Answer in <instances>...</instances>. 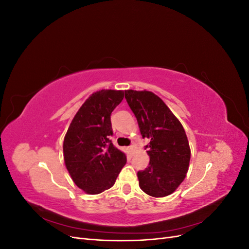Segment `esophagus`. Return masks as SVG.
Segmentation results:
<instances>
[{
    "label": "esophagus",
    "instance_id": "esophagus-1",
    "mask_svg": "<svg viewBox=\"0 0 249 249\" xmlns=\"http://www.w3.org/2000/svg\"><path fill=\"white\" fill-rule=\"evenodd\" d=\"M134 147H135L134 145H130V146H129V150H130V153H131V154H133V153H134Z\"/></svg>",
    "mask_w": 249,
    "mask_h": 249
}]
</instances>
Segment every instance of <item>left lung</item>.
<instances>
[{
	"mask_svg": "<svg viewBox=\"0 0 249 249\" xmlns=\"http://www.w3.org/2000/svg\"><path fill=\"white\" fill-rule=\"evenodd\" d=\"M124 97L137 118L143 138H148L149 164L138 171L139 186L154 197H164L177 190L186 178L190 146L179 120L159 96L136 90H124Z\"/></svg>",
	"mask_w": 249,
	"mask_h": 249,
	"instance_id": "1",
	"label": "left lung"
}]
</instances>
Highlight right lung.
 Here are the masks:
<instances>
[{
  "label": "right lung",
  "instance_id": "add662e5",
  "mask_svg": "<svg viewBox=\"0 0 249 249\" xmlns=\"http://www.w3.org/2000/svg\"><path fill=\"white\" fill-rule=\"evenodd\" d=\"M123 90L103 89L90 95L74 115L63 141L66 169L80 189L99 194L114 185L126 163L113 145L111 113L122 103Z\"/></svg>",
  "mask_w": 249,
  "mask_h": 249
}]
</instances>
